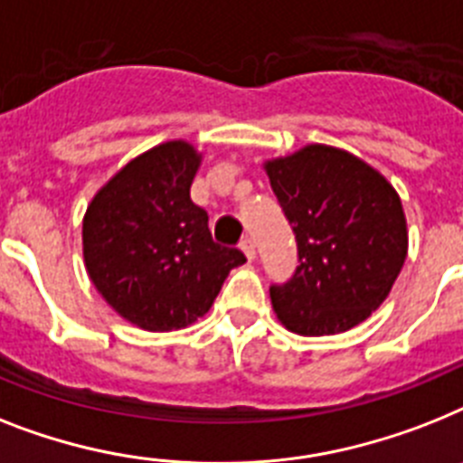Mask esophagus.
<instances>
[{"label":"esophagus","instance_id":"34e87169","mask_svg":"<svg viewBox=\"0 0 463 463\" xmlns=\"http://www.w3.org/2000/svg\"><path fill=\"white\" fill-rule=\"evenodd\" d=\"M241 250H243V255H246L248 260H255V243H253V239H243L241 241Z\"/></svg>","mask_w":463,"mask_h":463}]
</instances>
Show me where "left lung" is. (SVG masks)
I'll list each match as a JSON object with an SVG mask.
<instances>
[{
	"label": "left lung",
	"mask_w": 463,
	"mask_h": 463,
	"mask_svg": "<svg viewBox=\"0 0 463 463\" xmlns=\"http://www.w3.org/2000/svg\"><path fill=\"white\" fill-rule=\"evenodd\" d=\"M298 243V267L269 286L279 322L300 335L343 334L381 307L407 258L397 191L334 146L300 148L265 165Z\"/></svg>",
	"instance_id": "8db88e82"
}]
</instances>
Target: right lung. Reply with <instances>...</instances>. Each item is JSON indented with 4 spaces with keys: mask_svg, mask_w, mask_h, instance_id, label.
Returning <instances> with one entry per match:
<instances>
[{
    "mask_svg": "<svg viewBox=\"0 0 463 463\" xmlns=\"http://www.w3.org/2000/svg\"><path fill=\"white\" fill-rule=\"evenodd\" d=\"M201 156L167 141L122 167L99 191L82 222L91 284L128 322L172 331L203 317L227 274L246 262L220 246L208 213L189 196Z\"/></svg>",
    "mask_w": 463,
    "mask_h": 463,
    "instance_id": "obj_1",
    "label": "right lung"
}]
</instances>
